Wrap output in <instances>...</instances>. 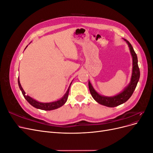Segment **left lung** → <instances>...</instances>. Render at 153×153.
<instances>
[{
  "mask_svg": "<svg viewBox=\"0 0 153 153\" xmlns=\"http://www.w3.org/2000/svg\"><path fill=\"white\" fill-rule=\"evenodd\" d=\"M128 43L129 50H130V52L132 55L133 58V71H132V75L131 78V82L129 83L128 87H126L122 92L121 93L113 96V97H106L100 95L98 92H97L94 88L92 87L90 82L89 81V88L91 92V94L97 102L98 103L108 106V107H115L119 105H121L124 103L126 102L128 99L130 98L131 95L133 94L134 91H135V88L137 87V83L139 80L140 78V69L138 66V59L137 54L133 50V48L129 42L128 41L124 39Z\"/></svg>",
  "mask_w": 153,
  "mask_h": 153,
  "instance_id": "8db88e82",
  "label": "left lung"
}]
</instances>
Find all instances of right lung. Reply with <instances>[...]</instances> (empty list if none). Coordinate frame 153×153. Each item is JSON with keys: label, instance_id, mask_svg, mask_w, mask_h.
<instances>
[{"label": "right lung", "instance_id": "add662e5", "mask_svg": "<svg viewBox=\"0 0 153 153\" xmlns=\"http://www.w3.org/2000/svg\"><path fill=\"white\" fill-rule=\"evenodd\" d=\"M18 85H19L20 89V90L22 92V94H23V96H24V98H25V100L27 101H28V102L32 106H33L34 107H35L36 108L41 109V110H52L57 109L58 108L61 107V106H62L64 103H65L66 102L67 100H68L69 88H70V86H71V83L70 85H69L68 89L66 92V93L64 94V96L62 97V98L61 100H59L57 101H54V102H51V103H41V102H38V101H37L35 100L30 98V96L25 94V91H24V89H22V87L21 86V84L20 83V80H19V78H18Z\"/></svg>", "mask_w": 153, "mask_h": 153}]
</instances>
